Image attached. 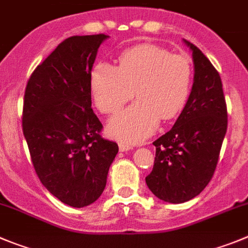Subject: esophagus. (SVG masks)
I'll return each mask as SVG.
<instances>
[{"instance_id":"34e87169","label":"esophagus","mask_w":248,"mask_h":248,"mask_svg":"<svg viewBox=\"0 0 248 248\" xmlns=\"http://www.w3.org/2000/svg\"><path fill=\"white\" fill-rule=\"evenodd\" d=\"M133 149V147L130 146V145H128V144H124V142H122V144H119V150L122 152H124V151H128V150H131Z\"/></svg>"}]
</instances>
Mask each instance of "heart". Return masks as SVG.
I'll return each instance as SVG.
<instances>
[{
  "label": "heart",
  "instance_id": "obj_1",
  "mask_svg": "<svg viewBox=\"0 0 248 248\" xmlns=\"http://www.w3.org/2000/svg\"><path fill=\"white\" fill-rule=\"evenodd\" d=\"M193 81L188 56L171 54L155 44L124 50L119 66L101 61L90 75L91 94L99 112H117L135 96L138 101L118 113L108 124V134L120 141L135 144L151 135L158 122L176 118L185 108Z\"/></svg>",
  "mask_w": 248,
  "mask_h": 248
}]
</instances>
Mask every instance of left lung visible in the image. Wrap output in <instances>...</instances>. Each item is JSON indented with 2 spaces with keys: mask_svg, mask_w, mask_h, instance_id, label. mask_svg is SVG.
I'll list each match as a JSON object with an SVG mask.
<instances>
[{
  "mask_svg": "<svg viewBox=\"0 0 248 248\" xmlns=\"http://www.w3.org/2000/svg\"><path fill=\"white\" fill-rule=\"evenodd\" d=\"M185 43L194 62L192 92L173 128L154 141V169L145 178L158 199L173 204L190 201L208 186L228 129L219 72L194 44Z\"/></svg>",
  "mask_w": 248,
  "mask_h": 248,
  "instance_id": "1",
  "label": "left lung"
}]
</instances>
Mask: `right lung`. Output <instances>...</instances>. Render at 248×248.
<instances>
[{
  "instance_id": "add662e5",
  "label": "right lung",
  "mask_w": 248,
  "mask_h": 248,
  "mask_svg": "<svg viewBox=\"0 0 248 248\" xmlns=\"http://www.w3.org/2000/svg\"><path fill=\"white\" fill-rule=\"evenodd\" d=\"M107 38L65 39L36 66L24 92L22 126L36 176L74 208L101 197L119 150L117 142L102 138V123L91 108L90 75Z\"/></svg>"
}]
</instances>
